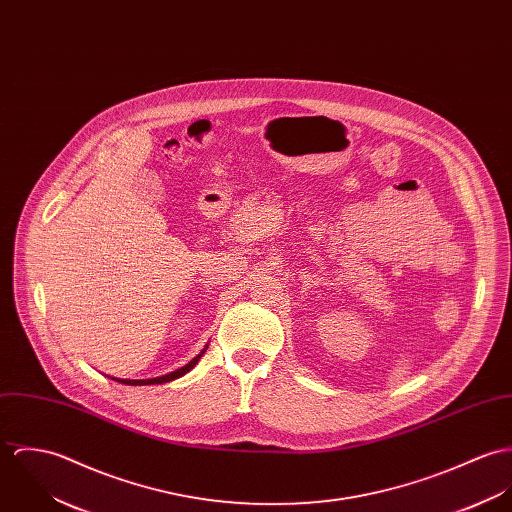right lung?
<instances>
[{
  "instance_id": "obj_1",
  "label": "right lung",
  "mask_w": 512,
  "mask_h": 512,
  "mask_svg": "<svg viewBox=\"0 0 512 512\" xmlns=\"http://www.w3.org/2000/svg\"><path fill=\"white\" fill-rule=\"evenodd\" d=\"M206 349H208V345L192 359V361H188L184 367H180V369H174L171 373H167V375H161V377H153V379H117V377H110L112 381H117V383H121V385H131V387H143V385H163V383H171L174 379H180V377H184L198 361H200V357L206 353Z\"/></svg>"
}]
</instances>
